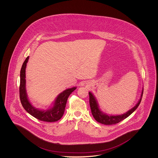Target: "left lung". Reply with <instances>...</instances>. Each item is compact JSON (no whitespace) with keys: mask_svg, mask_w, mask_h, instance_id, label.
<instances>
[{"mask_svg":"<svg viewBox=\"0 0 158 158\" xmlns=\"http://www.w3.org/2000/svg\"><path fill=\"white\" fill-rule=\"evenodd\" d=\"M143 89H142V94H141V98L139 101L138 103L133 108L128 111L127 113H124L121 115H108L104 113H102L99 108L98 103L96 101V99L95 97L93 95V94L91 92H89V104H90V110L91 113L95 119V120L98 121V123L105 124V125H112L115 124L117 123H118L122 120H124L125 118H127L128 117L133 113L138 106L140 104L142 98L143 96Z\"/></svg>","mask_w":158,"mask_h":158,"instance_id":"8db88e82","label":"left lung"}]
</instances>
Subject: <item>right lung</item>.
<instances>
[{"mask_svg":"<svg viewBox=\"0 0 158 158\" xmlns=\"http://www.w3.org/2000/svg\"><path fill=\"white\" fill-rule=\"evenodd\" d=\"M29 59L28 56L23 63L20 72L19 97L23 108L34 117L38 120L46 122H55L59 120L64 114L69 96L76 89V87L64 90L56 99L53 107L50 109L42 111L35 108L31 104L26 92L25 88V69Z\"/></svg>","mask_w":158,"mask_h":158,"instance_id":"1","label":"right lung"}]
</instances>
